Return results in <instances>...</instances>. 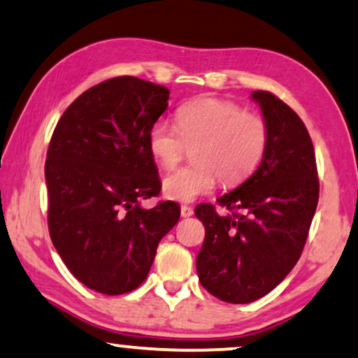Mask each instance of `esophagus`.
<instances>
[{"label": "esophagus", "instance_id": "34e87169", "mask_svg": "<svg viewBox=\"0 0 358 358\" xmlns=\"http://www.w3.org/2000/svg\"><path fill=\"white\" fill-rule=\"evenodd\" d=\"M180 211H182V216H183V217L193 216V208H192V206H187V204H183V206L180 208Z\"/></svg>", "mask_w": 358, "mask_h": 358}]
</instances>
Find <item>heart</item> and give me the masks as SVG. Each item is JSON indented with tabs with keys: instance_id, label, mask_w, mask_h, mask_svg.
I'll use <instances>...</instances> for the list:
<instances>
[{
	"instance_id": "obj_1",
	"label": "heart",
	"mask_w": 358,
	"mask_h": 358,
	"mask_svg": "<svg viewBox=\"0 0 358 358\" xmlns=\"http://www.w3.org/2000/svg\"><path fill=\"white\" fill-rule=\"evenodd\" d=\"M149 150L165 169L182 160L192 147V165L178 166L164 178V194L175 201H193L216 187H236L259 169L268 147V124L260 114L242 111L236 103L201 98L176 111L169 121L152 124Z\"/></svg>"
}]
</instances>
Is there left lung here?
Here are the masks:
<instances>
[{
    "label": "left lung",
    "instance_id": "left-lung-1",
    "mask_svg": "<svg viewBox=\"0 0 358 358\" xmlns=\"http://www.w3.org/2000/svg\"><path fill=\"white\" fill-rule=\"evenodd\" d=\"M268 124V147L255 173L194 208L206 236L196 257L198 278L213 296L245 304L265 296L301 257L319 199L316 155L296 113L268 92H254Z\"/></svg>",
    "mask_w": 358,
    "mask_h": 358
}]
</instances>
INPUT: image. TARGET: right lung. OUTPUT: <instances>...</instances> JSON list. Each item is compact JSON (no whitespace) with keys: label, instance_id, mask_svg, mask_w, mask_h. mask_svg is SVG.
<instances>
[{"label":"right lung","instance_id":"1","mask_svg":"<svg viewBox=\"0 0 358 358\" xmlns=\"http://www.w3.org/2000/svg\"><path fill=\"white\" fill-rule=\"evenodd\" d=\"M170 92L116 76L80 94L52 134L45 160L49 232L66 268L94 292L124 294L149 275L157 247L180 206L141 199L162 183L147 136Z\"/></svg>","mask_w":358,"mask_h":358}]
</instances>
